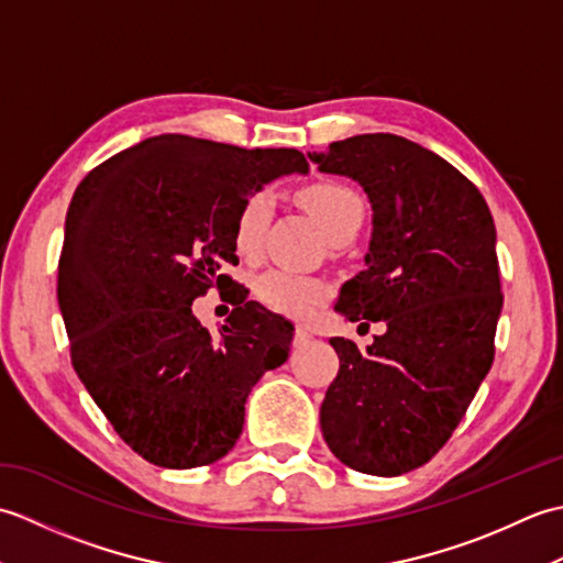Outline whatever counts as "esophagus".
I'll return each instance as SVG.
<instances>
[{
  "mask_svg": "<svg viewBox=\"0 0 563 563\" xmlns=\"http://www.w3.org/2000/svg\"><path fill=\"white\" fill-rule=\"evenodd\" d=\"M309 341H312V333H309L302 327H297V331H295V345H307Z\"/></svg>",
  "mask_w": 563,
  "mask_h": 563,
  "instance_id": "obj_1",
  "label": "esophagus"
}]
</instances>
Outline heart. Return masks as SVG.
<instances>
[{
    "instance_id": "b5f03b06",
    "label": "heart",
    "mask_w": 563,
    "mask_h": 563,
    "mask_svg": "<svg viewBox=\"0 0 563 563\" xmlns=\"http://www.w3.org/2000/svg\"><path fill=\"white\" fill-rule=\"evenodd\" d=\"M297 200L305 210L314 214L331 242L351 239L361 230L365 218V202L355 188L341 181H314L305 186ZM273 218V198L266 190L251 194L234 220V246L239 254L256 256L263 246V236L268 232ZM254 290L258 300L280 314L307 317L329 295L327 280L317 275L295 273L288 268H271L261 273Z\"/></svg>"
}]
</instances>
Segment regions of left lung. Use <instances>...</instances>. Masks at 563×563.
<instances>
[{
	"mask_svg": "<svg viewBox=\"0 0 563 563\" xmlns=\"http://www.w3.org/2000/svg\"><path fill=\"white\" fill-rule=\"evenodd\" d=\"M309 159L373 202L367 268L343 285L336 312L387 324L365 351L329 341L341 367L321 433L351 470L399 476L445 445L492 369L504 307L494 218L470 178L399 135H355Z\"/></svg>",
	"mask_w": 563,
	"mask_h": 563,
	"instance_id": "8db88e82",
	"label": "left lung"
}]
</instances>
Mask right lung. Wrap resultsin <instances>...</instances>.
I'll use <instances>...</instances> for the list:
<instances>
[{"mask_svg": "<svg viewBox=\"0 0 563 563\" xmlns=\"http://www.w3.org/2000/svg\"><path fill=\"white\" fill-rule=\"evenodd\" d=\"M292 172H309L297 150L159 135L113 154L71 196L57 266L71 365L142 460L194 470L224 457L251 387L288 361V319L242 300L212 336L190 305L232 285L222 266L236 263L242 202Z\"/></svg>", "mask_w": 563, "mask_h": 563, "instance_id": "1", "label": "right lung"}]
</instances>
